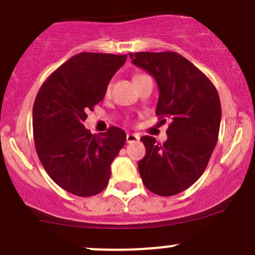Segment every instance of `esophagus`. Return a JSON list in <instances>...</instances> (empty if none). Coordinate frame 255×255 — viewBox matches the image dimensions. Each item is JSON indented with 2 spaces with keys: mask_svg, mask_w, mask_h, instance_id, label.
Returning <instances> with one entry per match:
<instances>
[{
  "mask_svg": "<svg viewBox=\"0 0 255 255\" xmlns=\"http://www.w3.org/2000/svg\"><path fill=\"white\" fill-rule=\"evenodd\" d=\"M127 143H133V142L139 141V134H135V133H128L127 134Z\"/></svg>",
  "mask_w": 255,
  "mask_h": 255,
  "instance_id": "esophagus-1",
  "label": "esophagus"
}]
</instances>
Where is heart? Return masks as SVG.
<instances>
[{
  "label": "heart",
  "mask_w": 255,
  "mask_h": 255,
  "mask_svg": "<svg viewBox=\"0 0 255 255\" xmlns=\"http://www.w3.org/2000/svg\"><path fill=\"white\" fill-rule=\"evenodd\" d=\"M137 77H141V75H137ZM137 77H134V78H137Z\"/></svg>",
  "instance_id": "heart-1"
}]
</instances>
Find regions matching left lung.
<instances>
[{"label": "left lung", "instance_id": "1", "mask_svg": "<svg viewBox=\"0 0 255 255\" xmlns=\"http://www.w3.org/2000/svg\"><path fill=\"white\" fill-rule=\"evenodd\" d=\"M132 63L156 80L160 95L156 114L171 121L167 141L151 135L141 141L146 154L138 162L144 186L160 196L189 189L204 173L218 142L221 106L218 90L186 58L173 51L129 54Z\"/></svg>", "mask_w": 255, "mask_h": 255}]
</instances>
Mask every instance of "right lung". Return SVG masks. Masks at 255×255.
Here are the masks:
<instances>
[{
  "label": "right lung",
  "mask_w": 255,
  "mask_h": 255,
  "mask_svg": "<svg viewBox=\"0 0 255 255\" xmlns=\"http://www.w3.org/2000/svg\"><path fill=\"white\" fill-rule=\"evenodd\" d=\"M126 59L80 52L45 80L35 99L32 127L40 162L52 181L77 196H94L106 189L112 162L126 143L121 128L92 134L83 125Z\"/></svg>",
  "instance_id": "1"
}]
</instances>
